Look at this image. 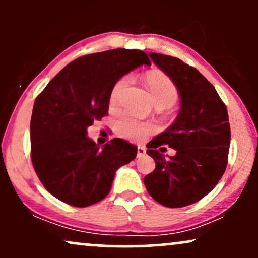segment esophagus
Here are the masks:
<instances>
[{"label":"esophagus","instance_id":"obj_1","mask_svg":"<svg viewBox=\"0 0 258 258\" xmlns=\"http://www.w3.org/2000/svg\"><path fill=\"white\" fill-rule=\"evenodd\" d=\"M146 155V148L142 147V146H138L137 148V158H142V156Z\"/></svg>","mask_w":258,"mask_h":258}]
</instances>
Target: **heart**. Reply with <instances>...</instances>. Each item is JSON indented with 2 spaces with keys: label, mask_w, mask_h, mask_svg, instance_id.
Masks as SVG:
<instances>
[{
  "label": "heart",
  "mask_w": 258,
  "mask_h": 258,
  "mask_svg": "<svg viewBox=\"0 0 258 258\" xmlns=\"http://www.w3.org/2000/svg\"><path fill=\"white\" fill-rule=\"evenodd\" d=\"M131 76L126 75L117 80L110 92V105L119 104L123 92L131 84ZM146 85L152 94L155 105L172 106L178 99V88L168 76L161 73H149L146 76ZM116 131L121 137L131 141H143L150 133L155 131V126L150 122H142L132 117L125 116L116 123Z\"/></svg>",
  "instance_id": "obj_1"
}]
</instances>
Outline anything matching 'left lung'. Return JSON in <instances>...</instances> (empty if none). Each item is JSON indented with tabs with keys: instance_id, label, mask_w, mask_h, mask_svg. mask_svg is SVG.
I'll use <instances>...</instances> for the list:
<instances>
[{
	"instance_id": "8db88e82",
	"label": "left lung",
	"mask_w": 258,
	"mask_h": 258,
	"mask_svg": "<svg viewBox=\"0 0 258 258\" xmlns=\"http://www.w3.org/2000/svg\"><path fill=\"white\" fill-rule=\"evenodd\" d=\"M149 57L177 86L180 109L173 125L147 146L156 166L144 177V185L161 205L188 206L209 194L226 171L228 111L214 86L195 68L171 55L149 53ZM162 144L176 149V155L166 158L160 153Z\"/></svg>"
}]
</instances>
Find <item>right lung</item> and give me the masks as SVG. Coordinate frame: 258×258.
I'll return each mask as SVG.
<instances>
[{
    "instance_id": "1",
    "label": "right lung",
    "mask_w": 258,
    "mask_h": 258,
    "mask_svg": "<svg viewBox=\"0 0 258 258\" xmlns=\"http://www.w3.org/2000/svg\"><path fill=\"white\" fill-rule=\"evenodd\" d=\"M139 49L116 48L82 55L53 78L35 100L30 122L31 161L44 188L76 207L99 203L109 194L115 172L137 155L120 138L103 149L87 137V127L108 114L112 86L141 65Z\"/></svg>"
}]
</instances>
